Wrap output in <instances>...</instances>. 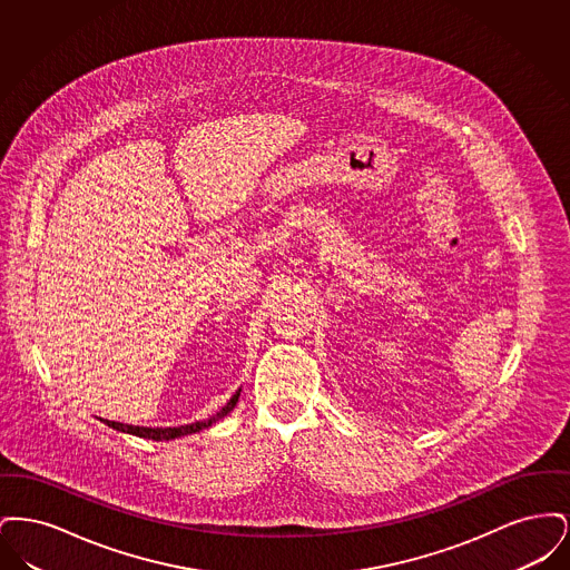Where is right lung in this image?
<instances>
[{
	"instance_id": "1",
	"label": "right lung",
	"mask_w": 570,
	"mask_h": 570,
	"mask_svg": "<svg viewBox=\"0 0 570 570\" xmlns=\"http://www.w3.org/2000/svg\"><path fill=\"white\" fill-rule=\"evenodd\" d=\"M239 393H242V389L228 400L226 406L222 407L214 416H209L207 421H196V423H191V425H181V428H136V425H124V423L105 421V419H100V421H105L109 428L117 430V432H126V434L138 435V438H147V440H173V438H179V435L194 434V432H200V430H205V428H212L216 421L224 419L233 407L237 406Z\"/></svg>"
}]
</instances>
